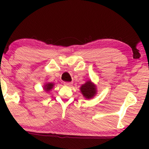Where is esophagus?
Returning <instances> with one entry per match:
<instances>
[{
  "mask_svg": "<svg viewBox=\"0 0 149 149\" xmlns=\"http://www.w3.org/2000/svg\"><path fill=\"white\" fill-rule=\"evenodd\" d=\"M64 85L66 86H70L72 85V83H70V82H65Z\"/></svg>",
  "mask_w": 149,
  "mask_h": 149,
  "instance_id": "obj_1",
  "label": "esophagus"
}]
</instances>
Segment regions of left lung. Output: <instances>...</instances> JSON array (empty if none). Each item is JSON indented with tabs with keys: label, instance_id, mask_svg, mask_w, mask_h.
I'll list each match as a JSON object with an SVG mask.
<instances>
[{
	"label": "left lung",
	"instance_id": "left-lung-1",
	"mask_svg": "<svg viewBox=\"0 0 149 149\" xmlns=\"http://www.w3.org/2000/svg\"><path fill=\"white\" fill-rule=\"evenodd\" d=\"M80 91L84 97L87 100H91L97 94V86L91 80H88L85 84H82L81 86L80 87Z\"/></svg>",
	"mask_w": 149,
	"mask_h": 149
}]
</instances>
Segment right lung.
I'll return each mask as SVG.
<instances>
[{"instance_id": "1", "label": "right lung", "mask_w": 149, "mask_h": 149, "mask_svg": "<svg viewBox=\"0 0 149 149\" xmlns=\"http://www.w3.org/2000/svg\"><path fill=\"white\" fill-rule=\"evenodd\" d=\"M55 86V84L52 83V82H46L45 84L43 86V89H44L45 92L47 93L49 91H50L52 89V88Z\"/></svg>"}]
</instances>
